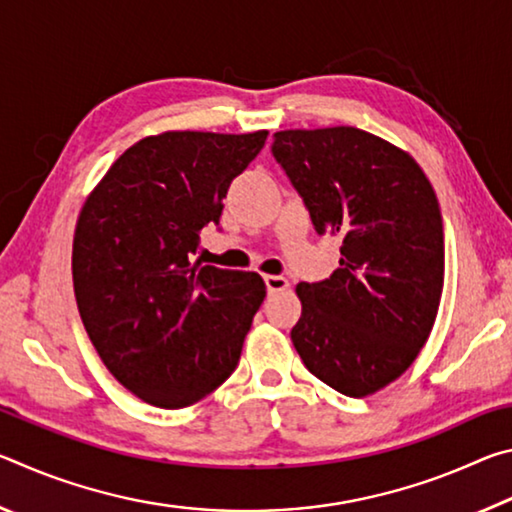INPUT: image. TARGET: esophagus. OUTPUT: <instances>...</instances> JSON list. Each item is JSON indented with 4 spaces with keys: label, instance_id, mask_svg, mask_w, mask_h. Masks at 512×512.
I'll use <instances>...</instances> for the list:
<instances>
[{
    "label": "esophagus",
    "instance_id": "esophagus-1",
    "mask_svg": "<svg viewBox=\"0 0 512 512\" xmlns=\"http://www.w3.org/2000/svg\"><path fill=\"white\" fill-rule=\"evenodd\" d=\"M264 282H266L268 293H277V291L289 289V280H287V277H282V275H264Z\"/></svg>",
    "mask_w": 512,
    "mask_h": 512
}]
</instances>
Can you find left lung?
Instances as JSON below:
<instances>
[{
	"label": "left lung",
	"mask_w": 512,
	"mask_h": 512,
	"mask_svg": "<svg viewBox=\"0 0 512 512\" xmlns=\"http://www.w3.org/2000/svg\"><path fill=\"white\" fill-rule=\"evenodd\" d=\"M273 155L318 235L343 239L341 266L296 287L291 341L311 375L368 397L409 370L436 323L445 284L436 192L413 155L354 126L277 131Z\"/></svg>",
	"instance_id": "1"
}]
</instances>
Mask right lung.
<instances>
[{"label":"right lung","instance_id":"add662e5","mask_svg":"<svg viewBox=\"0 0 512 512\" xmlns=\"http://www.w3.org/2000/svg\"><path fill=\"white\" fill-rule=\"evenodd\" d=\"M266 135H149L85 198L72 246L76 305L103 366L146 404L185 409L237 368L266 284L189 257Z\"/></svg>","mask_w":512,"mask_h":512}]
</instances>
